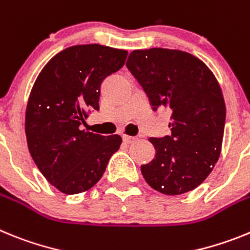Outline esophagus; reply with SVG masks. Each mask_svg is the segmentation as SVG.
<instances>
[{
    "mask_svg": "<svg viewBox=\"0 0 250 250\" xmlns=\"http://www.w3.org/2000/svg\"><path fill=\"white\" fill-rule=\"evenodd\" d=\"M123 138V142L125 143H132L136 141V137H132V136H127V134H123L122 136Z\"/></svg>",
    "mask_w": 250,
    "mask_h": 250,
    "instance_id": "34e87169",
    "label": "esophagus"
}]
</instances>
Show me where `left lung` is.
<instances>
[{
    "mask_svg": "<svg viewBox=\"0 0 250 250\" xmlns=\"http://www.w3.org/2000/svg\"><path fill=\"white\" fill-rule=\"evenodd\" d=\"M127 68L153 110L171 112V134L149 138L155 158L141 166L146 182L165 195H181L203 184L218 162L225 102L215 75L181 50L152 47L129 54Z\"/></svg>",
    "mask_w": 250,
    "mask_h": 250,
    "instance_id": "8db88e82",
    "label": "left lung"
}]
</instances>
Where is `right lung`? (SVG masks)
Here are the masks:
<instances>
[{
	"label": "right lung",
	"mask_w": 250,
	"mask_h": 250,
	"mask_svg": "<svg viewBox=\"0 0 250 250\" xmlns=\"http://www.w3.org/2000/svg\"><path fill=\"white\" fill-rule=\"evenodd\" d=\"M127 54L99 44L75 45L56 54L35 80L26 107L27 146L40 172L64 194L93 188L122 143L118 134L105 137L82 125L99 110L102 83L122 68Z\"/></svg>",
	"instance_id": "obj_1"
}]
</instances>
